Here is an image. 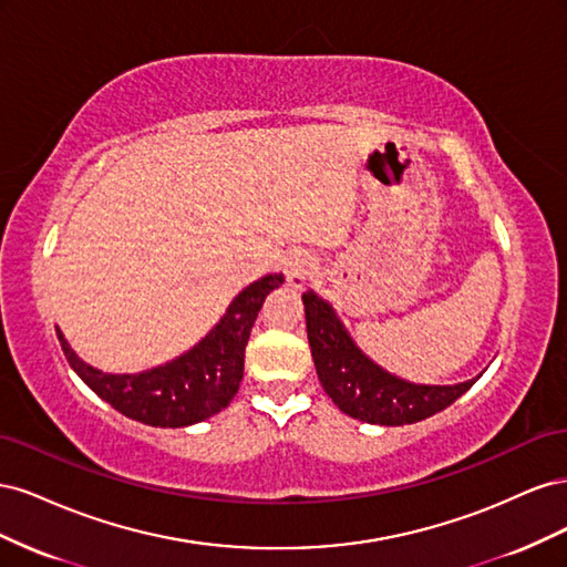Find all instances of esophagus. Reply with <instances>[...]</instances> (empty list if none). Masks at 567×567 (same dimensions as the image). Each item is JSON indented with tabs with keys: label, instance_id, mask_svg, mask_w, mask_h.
<instances>
[{
	"label": "esophagus",
	"instance_id": "34e87169",
	"mask_svg": "<svg viewBox=\"0 0 567 567\" xmlns=\"http://www.w3.org/2000/svg\"><path fill=\"white\" fill-rule=\"evenodd\" d=\"M315 267H317V257L310 250H305V248L288 250L284 257L286 284L293 288H302V284L312 277Z\"/></svg>",
	"mask_w": 567,
	"mask_h": 567
}]
</instances>
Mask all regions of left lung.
I'll return each mask as SVG.
<instances>
[{
	"label": "left lung",
	"mask_w": 567,
	"mask_h": 567,
	"mask_svg": "<svg viewBox=\"0 0 567 567\" xmlns=\"http://www.w3.org/2000/svg\"><path fill=\"white\" fill-rule=\"evenodd\" d=\"M302 302L319 381L333 404L352 419L379 425L416 423L454 404L477 381L414 385L394 379L357 350L329 302L312 290H307Z\"/></svg>",
	"instance_id": "1"
}]
</instances>
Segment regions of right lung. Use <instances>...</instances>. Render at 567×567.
Returning <instances> with one entry per match:
<instances>
[{
    "mask_svg": "<svg viewBox=\"0 0 567 567\" xmlns=\"http://www.w3.org/2000/svg\"><path fill=\"white\" fill-rule=\"evenodd\" d=\"M281 284V274H267L250 284L194 350L144 373H101L82 362L59 329L56 336L68 364L120 414L156 427H184L210 419L234 400L257 312L269 290Z\"/></svg>",
    "mask_w": 567,
    "mask_h": 567,
    "instance_id": "obj_1",
    "label": "right lung"
}]
</instances>
